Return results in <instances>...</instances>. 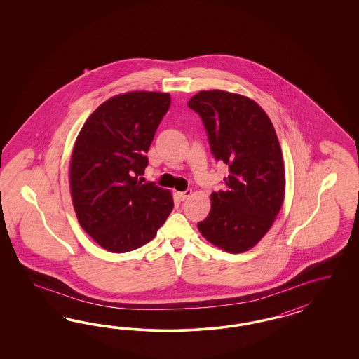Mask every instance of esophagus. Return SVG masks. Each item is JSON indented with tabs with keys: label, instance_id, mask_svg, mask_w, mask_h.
Masks as SVG:
<instances>
[{
	"label": "esophagus",
	"instance_id": "obj_1",
	"mask_svg": "<svg viewBox=\"0 0 359 359\" xmlns=\"http://www.w3.org/2000/svg\"><path fill=\"white\" fill-rule=\"evenodd\" d=\"M191 195H192V191H191V189H187L184 192H179V194H177L179 198H180L182 201H184L188 197H191Z\"/></svg>",
	"mask_w": 359,
	"mask_h": 359
}]
</instances>
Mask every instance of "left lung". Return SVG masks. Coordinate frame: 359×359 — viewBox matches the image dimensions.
Listing matches in <instances>:
<instances>
[{"label":"left lung","instance_id":"1","mask_svg":"<svg viewBox=\"0 0 359 359\" xmlns=\"http://www.w3.org/2000/svg\"><path fill=\"white\" fill-rule=\"evenodd\" d=\"M207 130L210 151L229 167L225 188L210 195L200 233L231 254L249 250L270 230L282 208L285 174L271 121L250 98L201 90L188 101Z\"/></svg>","mask_w":359,"mask_h":359}]
</instances>
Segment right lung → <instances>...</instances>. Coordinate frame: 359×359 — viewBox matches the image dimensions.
I'll return each mask as SVG.
<instances>
[{
  "label": "right lung",
  "mask_w": 359,
  "mask_h": 359,
  "mask_svg": "<svg viewBox=\"0 0 359 359\" xmlns=\"http://www.w3.org/2000/svg\"><path fill=\"white\" fill-rule=\"evenodd\" d=\"M168 93L129 92L109 98L86 121L72 152L69 182L81 228L111 252L150 242L174 208L170 191L142 183Z\"/></svg>",
  "instance_id": "obj_1"
}]
</instances>
